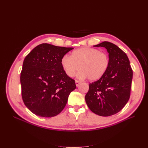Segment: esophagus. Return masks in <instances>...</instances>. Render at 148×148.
I'll return each instance as SVG.
<instances>
[{
    "label": "esophagus",
    "mask_w": 148,
    "mask_h": 148,
    "mask_svg": "<svg viewBox=\"0 0 148 148\" xmlns=\"http://www.w3.org/2000/svg\"><path fill=\"white\" fill-rule=\"evenodd\" d=\"M75 83H76V85H77V86H78L79 85L82 83V82L78 81V80H76Z\"/></svg>",
    "instance_id": "1"
}]
</instances>
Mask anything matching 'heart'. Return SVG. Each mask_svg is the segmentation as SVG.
<instances>
[{
    "instance_id": "b5f03b06",
    "label": "heart",
    "mask_w": 148,
    "mask_h": 148,
    "mask_svg": "<svg viewBox=\"0 0 148 148\" xmlns=\"http://www.w3.org/2000/svg\"><path fill=\"white\" fill-rule=\"evenodd\" d=\"M61 65L65 73L69 77H74L79 69L78 77H88L90 81L99 79L107 72L110 65V58L106 52L91 47H82L71 53V57L64 56Z\"/></svg>"
}]
</instances>
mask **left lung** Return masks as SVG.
Masks as SVG:
<instances>
[{
	"mask_svg": "<svg viewBox=\"0 0 148 148\" xmlns=\"http://www.w3.org/2000/svg\"><path fill=\"white\" fill-rule=\"evenodd\" d=\"M95 46L107 49L110 65L102 78L89 84L85 101L92 112L108 117L118 113L128 101L133 70L126 53L114 44L104 41Z\"/></svg>",
	"mask_w": 148,
	"mask_h": 148,
	"instance_id": "8db88e82",
	"label": "left lung"
}]
</instances>
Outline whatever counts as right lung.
<instances>
[{
	"label": "right lung",
	"mask_w": 148,
	"mask_h": 148,
	"mask_svg": "<svg viewBox=\"0 0 148 148\" xmlns=\"http://www.w3.org/2000/svg\"><path fill=\"white\" fill-rule=\"evenodd\" d=\"M73 49L43 43L26 56L20 75L21 96L35 115L52 117L60 114L77 87L61 65L62 58Z\"/></svg>",
	"instance_id": "1"
}]
</instances>
